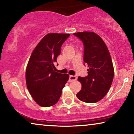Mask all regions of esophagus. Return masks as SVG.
Returning a JSON list of instances; mask_svg holds the SVG:
<instances>
[{
    "label": "esophagus",
    "instance_id": "obj_1",
    "mask_svg": "<svg viewBox=\"0 0 134 134\" xmlns=\"http://www.w3.org/2000/svg\"><path fill=\"white\" fill-rule=\"evenodd\" d=\"M77 79V77L76 76H69V82H72L73 81H75Z\"/></svg>",
    "mask_w": 134,
    "mask_h": 134
}]
</instances>
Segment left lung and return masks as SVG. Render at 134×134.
<instances>
[{
    "instance_id": "8db88e82",
    "label": "left lung",
    "mask_w": 134,
    "mask_h": 134,
    "mask_svg": "<svg viewBox=\"0 0 134 134\" xmlns=\"http://www.w3.org/2000/svg\"><path fill=\"white\" fill-rule=\"evenodd\" d=\"M84 46L83 61L88 65V76L79 77L82 88L76 96L87 103H95L107 94L112 83L114 69L107 46L98 35L92 32L73 34Z\"/></svg>"
}]
</instances>
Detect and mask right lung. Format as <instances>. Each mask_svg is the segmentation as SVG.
<instances>
[{"mask_svg": "<svg viewBox=\"0 0 134 134\" xmlns=\"http://www.w3.org/2000/svg\"><path fill=\"white\" fill-rule=\"evenodd\" d=\"M69 36L66 34H47L29 59L25 72L27 87L35 101L41 107L55 104L69 79L68 74L55 72L54 69L62 46Z\"/></svg>", "mask_w": 134, "mask_h": 134, "instance_id": "1", "label": "right lung"}]
</instances>
